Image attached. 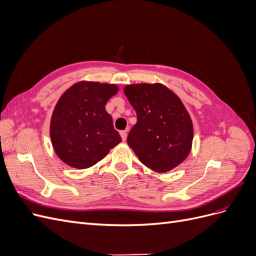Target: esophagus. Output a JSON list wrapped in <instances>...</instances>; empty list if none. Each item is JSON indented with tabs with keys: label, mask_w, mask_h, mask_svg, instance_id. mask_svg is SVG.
<instances>
[{
	"label": "esophagus",
	"mask_w": 256,
	"mask_h": 256,
	"mask_svg": "<svg viewBox=\"0 0 256 256\" xmlns=\"http://www.w3.org/2000/svg\"><path fill=\"white\" fill-rule=\"evenodd\" d=\"M127 132L128 131L127 130H122V131H120V136H122V141H126V138H127Z\"/></svg>",
	"instance_id": "obj_1"
}]
</instances>
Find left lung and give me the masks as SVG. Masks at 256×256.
<instances>
[{"label":"left lung","instance_id":"obj_1","mask_svg":"<svg viewBox=\"0 0 256 256\" xmlns=\"http://www.w3.org/2000/svg\"><path fill=\"white\" fill-rule=\"evenodd\" d=\"M124 92L136 112L127 143L144 166L166 173L187 159L192 148L193 124L184 104L162 83H136Z\"/></svg>","mask_w":256,"mask_h":256}]
</instances>
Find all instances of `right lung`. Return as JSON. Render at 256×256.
<instances>
[{"label":"right lung","mask_w":256,"mask_h":256,"mask_svg":"<svg viewBox=\"0 0 256 256\" xmlns=\"http://www.w3.org/2000/svg\"><path fill=\"white\" fill-rule=\"evenodd\" d=\"M116 84L79 81L67 88L50 120L53 150L65 164L88 168L122 142L106 104L118 94Z\"/></svg>","instance_id":"right-lung-1"}]
</instances>
